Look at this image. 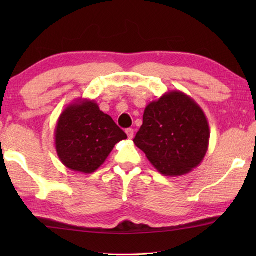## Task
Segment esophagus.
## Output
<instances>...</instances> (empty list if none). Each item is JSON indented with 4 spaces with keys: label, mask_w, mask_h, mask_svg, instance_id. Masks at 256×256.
I'll use <instances>...</instances> for the list:
<instances>
[{
    "label": "esophagus",
    "mask_w": 256,
    "mask_h": 256,
    "mask_svg": "<svg viewBox=\"0 0 256 256\" xmlns=\"http://www.w3.org/2000/svg\"><path fill=\"white\" fill-rule=\"evenodd\" d=\"M126 134H128V138H133V136H134V130L133 128H128L126 130Z\"/></svg>",
    "instance_id": "34e87169"
}]
</instances>
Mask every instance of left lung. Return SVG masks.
Returning <instances> with one entry per match:
<instances>
[{
  "mask_svg": "<svg viewBox=\"0 0 256 256\" xmlns=\"http://www.w3.org/2000/svg\"><path fill=\"white\" fill-rule=\"evenodd\" d=\"M204 112L184 92H168L146 107L134 144L160 174L182 176L196 168L209 148Z\"/></svg>",
  "mask_w": 256,
  "mask_h": 256,
  "instance_id": "left-lung-1",
  "label": "left lung"
}]
</instances>
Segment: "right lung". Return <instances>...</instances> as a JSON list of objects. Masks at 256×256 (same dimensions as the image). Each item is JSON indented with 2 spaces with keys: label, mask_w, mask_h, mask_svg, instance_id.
<instances>
[{
  "label": "right lung",
  "mask_w": 256,
  "mask_h": 256,
  "mask_svg": "<svg viewBox=\"0 0 256 256\" xmlns=\"http://www.w3.org/2000/svg\"><path fill=\"white\" fill-rule=\"evenodd\" d=\"M128 138L98 104L79 99L60 115L55 128V148L68 170L92 174L105 162L116 144Z\"/></svg>",
  "instance_id": "obj_1"
}]
</instances>
